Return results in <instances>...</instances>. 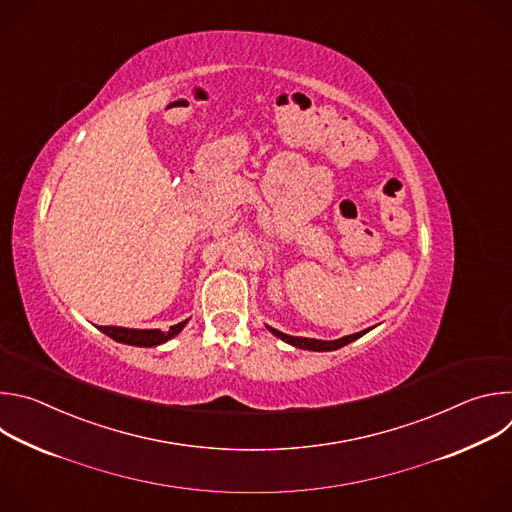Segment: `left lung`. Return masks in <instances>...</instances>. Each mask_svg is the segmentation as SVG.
<instances>
[{
    "label": "left lung",
    "instance_id": "1",
    "mask_svg": "<svg viewBox=\"0 0 512 512\" xmlns=\"http://www.w3.org/2000/svg\"><path fill=\"white\" fill-rule=\"evenodd\" d=\"M271 330V334H275L277 338H281L283 342L296 346V348H304V350H314V352H324V350H336V348H342L346 344H350L352 340L360 338L362 334H367L369 330H362V332H356V334H350V336H344V338H338V340H316V338H302V336H289V334H283L271 326H267Z\"/></svg>",
    "mask_w": 512,
    "mask_h": 512
}]
</instances>
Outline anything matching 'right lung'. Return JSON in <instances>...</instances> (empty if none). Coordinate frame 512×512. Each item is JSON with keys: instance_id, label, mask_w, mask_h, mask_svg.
Here are the masks:
<instances>
[{"instance_id": "obj_1", "label": "right lung", "mask_w": 512, "mask_h": 512, "mask_svg": "<svg viewBox=\"0 0 512 512\" xmlns=\"http://www.w3.org/2000/svg\"><path fill=\"white\" fill-rule=\"evenodd\" d=\"M188 320L178 322L174 326H170L168 330H135V328H121V326H99V330L103 334H107L109 338H113L115 342H123V344H131V346H158L168 342L170 338H174L176 334L182 332V328L186 326Z\"/></svg>"}]
</instances>
